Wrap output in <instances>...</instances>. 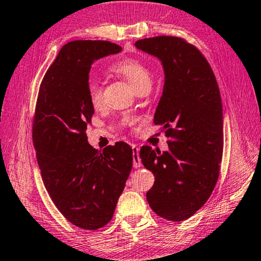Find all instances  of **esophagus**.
I'll list each match as a JSON object with an SVG mask.
<instances>
[{
	"instance_id": "esophagus-1",
	"label": "esophagus",
	"mask_w": 261,
	"mask_h": 261,
	"mask_svg": "<svg viewBox=\"0 0 261 261\" xmlns=\"http://www.w3.org/2000/svg\"><path fill=\"white\" fill-rule=\"evenodd\" d=\"M132 152H134V167L138 168V167L141 166L138 146H136V145H132Z\"/></svg>"
}]
</instances>
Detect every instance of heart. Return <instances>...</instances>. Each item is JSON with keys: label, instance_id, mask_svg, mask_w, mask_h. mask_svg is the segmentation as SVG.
Wrapping results in <instances>:
<instances>
[{"label": "heart", "instance_id": "b5f03b06", "mask_svg": "<svg viewBox=\"0 0 261 261\" xmlns=\"http://www.w3.org/2000/svg\"><path fill=\"white\" fill-rule=\"evenodd\" d=\"M113 70L115 72L120 73L122 77L126 79V82L130 84V86L135 91H138L143 87H151L152 76L146 65L141 63L140 61L135 59L123 60L117 62L113 65ZM88 98L91 103L94 107H99L102 103V88L96 81L88 82L87 86Z\"/></svg>", "mask_w": 261, "mask_h": 261}]
</instances>
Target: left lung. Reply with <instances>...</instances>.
Here are the masks:
<instances>
[{
    "mask_svg": "<svg viewBox=\"0 0 261 261\" xmlns=\"http://www.w3.org/2000/svg\"><path fill=\"white\" fill-rule=\"evenodd\" d=\"M135 46L161 62L165 84L154 123L169 151L143 146L140 159L155 176L146 198L163 219L184 221L208 200L223 153L222 101L213 70L196 47L176 37L141 39Z\"/></svg>",
    "mask_w": 261,
    "mask_h": 261,
    "instance_id": "8db88e82",
    "label": "left lung"
}]
</instances>
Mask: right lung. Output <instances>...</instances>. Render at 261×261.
<instances>
[{
    "label": "right lung",
    "instance_id": "add662e5",
    "mask_svg": "<svg viewBox=\"0 0 261 261\" xmlns=\"http://www.w3.org/2000/svg\"><path fill=\"white\" fill-rule=\"evenodd\" d=\"M121 50L109 41L68 42L43 77L35 107L32 136L43 184L64 218L87 230L112 220L132 168L129 145L118 141L101 152L86 137L94 114L87 92L92 64Z\"/></svg>",
    "mask_w": 261,
    "mask_h": 261
}]
</instances>
